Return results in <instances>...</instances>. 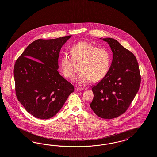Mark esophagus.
Wrapping results in <instances>:
<instances>
[{
	"mask_svg": "<svg viewBox=\"0 0 157 157\" xmlns=\"http://www.w3.org/2000/svg\"><path fill=\"white\" fill-rule=\"evenodd\" d=\"M85 89V88H82V87H76L75 88V90L77 91H82L83 90Z\"/></svg>",
	"mask_w": 157,
	"mask_h": 157,
	"instance_id": "esophagus-1",
	"label": "esophagus"
}]
</instances>
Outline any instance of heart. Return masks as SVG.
I'll list each match as a JSON object with an SVG mask.
<instances>
[{
  "mask_svg": "<svg viewBox=\"0 0 157 157\" xmlns=\"http://www.w3.org/2000/svg\"><path fill=\"white\" fill-rule=\"evenodd\" d=\"M71 56L65 53L62 56L60 66L62 74L67 78L74 75V61L80 62L81 71L74 81L79 85H85L90 81L97 82L102 80L109 70L111 56L105 48H98L86 41H79L70 48Z\"/></svg>",
  "mask_w": 157,
  "mask_h": 157,
  "instance_id": "b5f03b06",
  "label": "heart"
}]
</instances>
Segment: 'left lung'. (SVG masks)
<instances>
[{"label":"left lung","mask_w":157,"mask_h":157,"mask_svg":"<svg viewBox=\"0 0 157 157\" xmlns=\"http://www.w3.org/2000/svg\"><path fill=\"white\" fill-rule=\"evenodd\" d=\"M102 40L109 44L113 60L106 76L93 86L94 98L90 106L101 118L111 119L128 108L139 89L141 76L132 53L113 38Z\"/></svg>","instance_id":"left-lung-1"}]
</instances>
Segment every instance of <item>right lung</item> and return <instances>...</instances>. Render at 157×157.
I'll list each match as a JSON object with an SVG mask.
<instances>
[{
  "mask_svg": "<svg viewBox=\"0 0 157 157\" xmlns=\"http://www.w3.org/2000/svg\"><path fill=\"white\" fill-rule=\"evenodd\" d=\"M71 37L38 39L29 44L15 62V93L30 114L50 119L61 109L74 87L57 71L62 46Z\"/></svg>",
  "mask_w": 157,
  "mask_h": 157,
  "instance_id": "add662e5",
  "label": "right lung"
}]
</instances>
